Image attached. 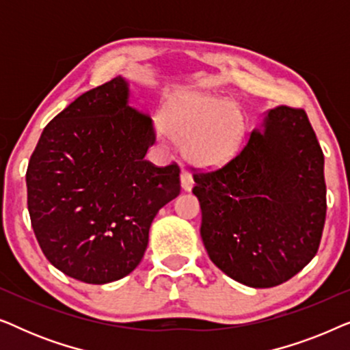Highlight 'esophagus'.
<instances>
[{
	"label": "esophagus",
	"instance_id": "34e87169",
	"mask_svg": "<svg viewBox=\"0 0 350 350\" xmlns=\"http://www.w3.org/2000/svg\"><path fill=\"white\" fill-rule=\"evenodd\" d=\"M193 185H194V180H193V176H191L188 170L181 172V188H183L185 191H191Z\"/></svg>",
	"mask_w": 350,
	"mask_h": 350
}]
</instances>
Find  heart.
<instances>
[{
    "label": "heart",
    "mask_w": 350,
    "mask_h": 350,
    "mask_svg": "<svg viewBox=\"0 0 350 350\" xmlns=\"http://www.w3.org/2000/svg\"><path fill=\"white\" fill-rule=\"evenodd\" d=\"M162 129L172 140L185 145V154L193 164L218 167L237 154L245 124L229 100L181 94L164 108Z\"/></svg>",
    "instance_id": "obj_1"
}]
</instances>
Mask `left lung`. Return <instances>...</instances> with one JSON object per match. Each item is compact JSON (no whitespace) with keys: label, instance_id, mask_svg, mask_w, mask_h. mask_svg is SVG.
<instances>
[{"label":"left lung","instance_id":"1","mask_svg":"<svg viewBox=\"0 0 350 350\" xmlns=\"http://www.w3.org/2000/svg\"><path fill=\"white\" fill-rule=\"evenodd\" d=\"M200 237L231 279L271 288L315 256L327 217L323 151L303 108L279 105L217 169H194Z\"/></svg>","mask_w":350,"mask_h":350}]
</instances>
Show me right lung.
Returning <instances> with one entry per match:
<instances>
[{
    "label": "right lung",
    "mask_w": 350,
    "mask_h": 350,
    "mask_svg": "<svg viewBox=\"0 0 350 350\" xmlns=\"http://www.w3.org/2000/svg\"><path fill=\"white\" fill-rule=\"evenodd\" d=\"M121 76L44 127L27 169L31 228L52 266L85 284L135 269L156 213L180 194V167L145 159L152 121L127 105Z\"/></svg>",
    "instance_id": "right-lung-1"
}]
</instances>
